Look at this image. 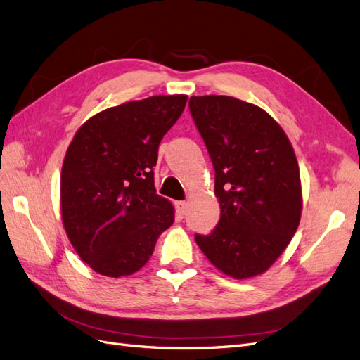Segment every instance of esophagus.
<instances>
[{"mask_svg":"<svg viewBox=\"0 0 360 360\" xmlns=\"http://www.w3.org/2000/svg\"><path fill=\"white\" fill-rule=\"evenodd\" d=\"M176 209H177V214L180 217H184L188 213V202L186 201H177L176 202Z\"/></svg>","mask_w":360,"mask_h":360,"instance_id":"obj_1","label":"esophagus"}]
</instances>
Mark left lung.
I'll list each match as a JSON object with an SVG mask.
<instances>
[{"label":"left lung","instance_id":"8db88e82","mask_svg":"<svg viewBox=\"0 0 360 360\" xmlns=\"http://www.w3.org/2000/svg\"><path fill=\"white\" fill-rule=\"evenodd\" d=\"M191 114L214 168L219 224L195 236L226 276L264 274L284 252L302 216L299 163L284 129L254 103L231 96H192Z\"/></svg>","mask_w":360,"mask_h":360}]
</instances>
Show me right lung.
Wrapping results in <instances>:
<instances>
[{"label": "right lung", "instance_id": "add662e5", "mask_svg": "<svg viewBox=\"0 0 360 360\" xmlns=\"http://www.w3.org/2000/svg\"><path fill=\"white\" fill-rule=\"evenodd\" d=\"M186 102V94L126 102L76 130L61 168V219L76 254L97 274H135L172 225L174 207L156 193L153 167Z\"/></svg>", "mask_w": 360, "mask_h": 360}]
</instances>
